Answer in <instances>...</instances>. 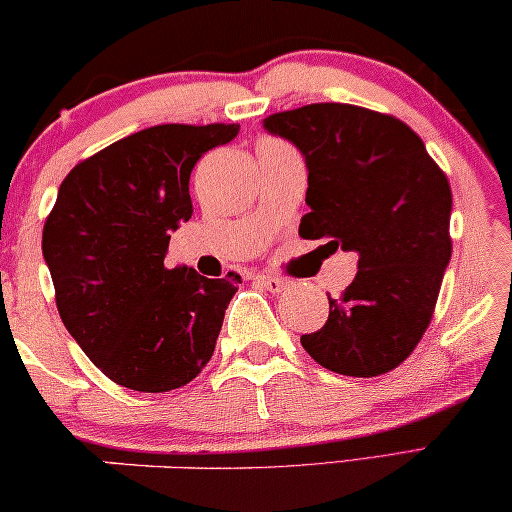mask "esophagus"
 <instances>
[{"label":"esophagus","instance_id":"esophagus-1","mask_svg":"<svg viewBox=\"0 0 512 512\" xmlns=\"http://www.w3.org/2000/svg\"><path fill=\"white\" fill-rule=\"evenodd\" d=\"M253 280L257 282V285H262L264 289H269V292H273V294H278L287 287V280H282L278 276H255Z\"/></svg>","mask_w":512,"mask_h":512}]
</instances>
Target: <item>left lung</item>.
Here are the masks:
<instances>
[{
    "label": "left lung",
    "mask_w": 512,
    "mask_h": 512,
    "mask_svg": "<svg viewBox=\"0 0 512 512\" xmlns=\"http://www.w3.org/2000/svg\"><path fill=\"white\" fill-rule=\"evenodd\" d=\"M264 128L301 151L308 167L303 239L352 250L358 271L329 296L322 329L301 345L326 370L377 377L421 342L451 262V183L407 124L347 103L276 112Z\"/></svg>",
    "instance_id": "left-lung-1"
}]
</instances>
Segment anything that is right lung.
I'll list each match as a JSON object with an SVG mask.
<instances>
[{"mask_svg":"<svg viewBox=\"0 0 512 512\" xmlns=\"http://www.w3.org/2000/svg\"><path fill=\"white\" fill-rule=\"evenodd\" d=\"M239 124H163L110 144L61 181L43 257L61 322L114 384L165 393L200 375L236 285L163 264L193 216L188 181Z\"/></svg>","mask_w":512,"mask_h":512,"instance_id":"1","label":"right lung"}]
</instances>
